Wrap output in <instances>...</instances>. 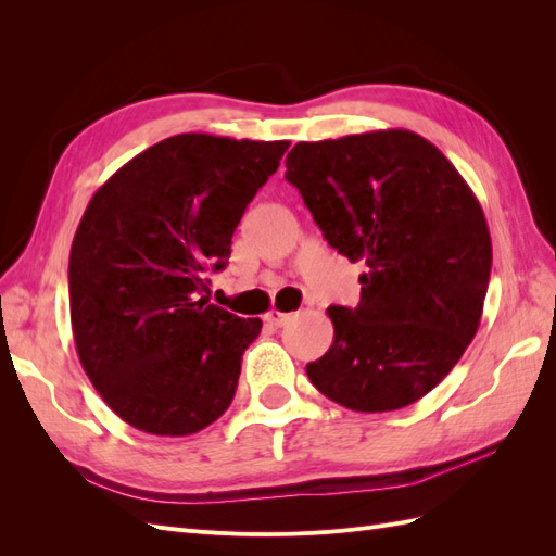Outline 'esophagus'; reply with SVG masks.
<instances>
[{
    "mask_svg": "<svg viewBox=\"0 0 556 556\" xmlns=\"http://www.w3.org/2000/svg\"><path fill=\"white\" fill-rule=\"evenodd\" d=\"M264 319H266L268 325L282 327V325H288V323H290L292 315H290V313H282V311H278V308H271V311H268V313L264 315Z\"/></svg>",
    "mask_w": 556,
    "mask_h": 556,
    "instance_id": "obj_1",
    "label": "esophagus"
}]
</instances>
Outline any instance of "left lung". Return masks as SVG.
<instances>
[{
	"label": "left lung",
	"mask_w": 556,
	"mask_h": 556,
	"mask_svg": "<svg viewBox=\"0 0 556 556\" xmlns=\"http://www.w3.org/2000/svg\"><path fill=\"white\" fill-rule=\"evenodd\" d=\"M288 178L325 239L364 262L357 308L331 306L333 343L306 366L327 399L387 413L429 394L480 327L492 239L473 190L408 129L301 141Z\"/></svg>",
	"instance_id": "obj_1"
}]
</instances>
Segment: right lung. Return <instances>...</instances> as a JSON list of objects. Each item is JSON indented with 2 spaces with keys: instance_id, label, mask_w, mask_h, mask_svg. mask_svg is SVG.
<instances>
[{
  "instance_id": "right-lung-1",
  "label": "right lung",
  "mask_w": 556,
  "mask_h": 556,
  "mask_svg": "<svg viewBox=\"0 0 556 556\" xmlns=\"http://www.w3.org/2000/svg\"><path fill=\"white\" fill-rule=\"evenodd\" d=\"M290 141L176 134L94 192L70 255L78 359L106 406L134 429L190 435L233 399L260 317L204 296L245 206Z\"/></svg>"
}]
</instances>
